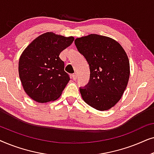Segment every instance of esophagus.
Instances as JSON below:
<instances>
[{"label": "esophagus", "instance_id": "1", "mask_svg": "<svg viewBox=\"0 0 154 154\" xmlns=\"http://www.w3.org/2000/svg\"><path fill=\"white\" fill-rule=\"evenodd\" d=\"M71 76H72L73 80H74V81H75V80L77 79V73H73V74H72V75H71Z\"/></svg>", "mask_w": 154, "mask_h": 154}]
</instances>
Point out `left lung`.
Segmentation results:
<instances>
[{
	"instance_id": "left-lung-1",
	"label": "left lung",
	"mask_w": 154,
	"mask_h": 154,
	"mask_svg": "<svg viewBox=\"0 0 154 154\" xmlns=\"http://www.w3.org/2000/svg\"><path fill=\"white\" fill-rule=\"evenodd\" d=\"M74 43L90 66V81L80 87L82 98L97 110H109L121 100L129 80L125 50L114 40L97 34L78 38Z\"/></svg>"
}]
</instances>
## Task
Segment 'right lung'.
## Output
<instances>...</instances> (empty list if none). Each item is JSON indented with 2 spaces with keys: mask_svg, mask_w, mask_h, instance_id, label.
Wrapping results in <instances>:
<instances>
[{
  "mask_svg": "<svg viewBox=\"0 0 154 154\" xmlns=\"http://www.w3.org/2000/svg\"><path fill=\"white\" fill-rule=\"evenodd\" d=\"M73 41L72 36L48 32L33 40L22 52L19 74L24 91L32 100L45 103L60 97L70 81L60 54Z\"/></svg>",
  "mask_w": 154,
  "mask_h": 154,
  "instance_id": "right-lung-1",
  "label": "right lung"
}]
</instances>
